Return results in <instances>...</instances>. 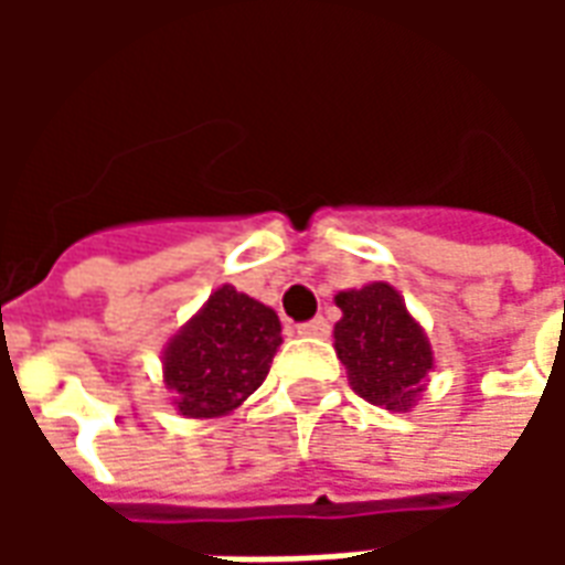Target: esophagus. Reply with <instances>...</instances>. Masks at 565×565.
<instances>
[{
    "label": "esophagus",
    "instance_id": "esophagus-1",
    "mask_svg": "<svg viewBox=\"0 0 565 565\" xmlns=\"http://www.w3.org/2000/svg\"><path fill=\"white\" fill-rule=\"evenodd\" d=\"M296 330H299V335H315V339H323V335H330V320L311 318L306 320V323H299Z\"/></svg>",
    "mask_w": 565,
    "mask_h": 565
}]
</instances>
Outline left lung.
<instances>
[{
    "mask_svg": "<svg viewBox=\"0 0 565 565\" xmlns=\"http://www.w3.org/2000/svg\"><path fill=\"white\" fill-rule=\"evenodd\" d=\"M335 306L342 308L335 354L348 369L354 393L372 405L408 408L433 369V351L399 294L391 284H369L339 294Z\"/></svg>",
    "mask_w": 565,
    "mask_h": 565,
    "instance_id": "1",
    "label": "left lung"
}]
</instances>
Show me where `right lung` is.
Wrapping results in <instances>:
<instances>
[{"label": "right lung", "instance_id": "add662e5", "mask_svg": "<svg viewBox=\"0 0 565 565\" xmlns=\"http://www.w3.org/2000/svg\"><path fill=\"white\" fill-rule=\"evenodd\" d=\"M281 344L278 315L235 287L214 290L205 308L166 348V384L186 417H217L266 381Z\"/></svg>", "mask_w": 565, "mask_h": 565}]
</instances>
